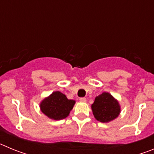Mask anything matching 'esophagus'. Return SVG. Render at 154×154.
Returning <instances> with one entry per match:
<instances>
[{"mask_svg":"<svg viewBox=\"0 0 154 154\" xmlns=\"http://www.w3.org/2000/svg\"><path fill=\"white\" fill-rule=\"evenodd\" d=\"M79 100H80V102H82V103H85V102H86V99H85V98H84V97L80 98Z\"/></svg>","mask_w":154,"mask_h":154,"instance_id":"1","label":"esophagus"}]
</instances>
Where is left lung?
I'll use <instances>...</instances> for the list:
<instances>
[{
  "instance_id": "8db88e82",
  "label": "left lung",
  "mask_w": 154,
  "mask_h": 154,
  "mask_svg": "<svg viewBox=\"0 0 154 154\" xmlns=\"http://www.w3.org/2000/svg\"><path fill=\"white\" fill-rule=\"evenodd\" d=\"M91 107L94 117L102 123H109L114 120L119 116L121 111L117 99L106 92L96 96Z\"/></svg>"
}]
</instances>
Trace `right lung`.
Returning a JSON list of instances; mask_svg holds the SVG:
<instances>
[{"mask_svg": "<svg viewBox=\"0 0 154 154\" xmlns=\"http://www.w3.org/2000/svg\"><path fill=\"white\" fill-rule=\"evenodd\" d=\"M75 103V100L69 99L65 94L55 91L41 102L40 109L49 119L60 120L69 115Z\"/></svg>", "mask_w": 154, "mask_h": 154, "instance_id": "obj_1", "label": "right lung"}]
</instances>
